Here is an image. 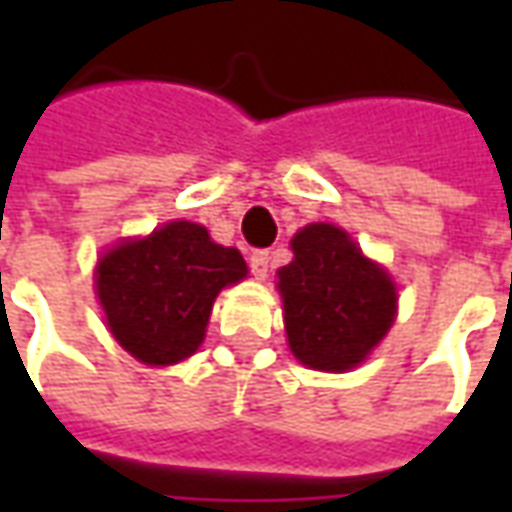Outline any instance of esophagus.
Segmentation results:
<instances>
[{
    "label": "esophagus",
    "mask_w": 512,
    "mask_h": 512,
    "mask_svg": "<svg viewBox=\"0 0 512 512\" xmlns=\"http://www.w3.org/2000/svg\"><path fill=\"white\" fill-rule=\"evenodd\" d=\"M268 266H271V255H268L266 249H255V252L249 255V268H252V274H255L257 279L266 277Z\"/></svg>",
    "instance_id": "1"
}]
</instances>
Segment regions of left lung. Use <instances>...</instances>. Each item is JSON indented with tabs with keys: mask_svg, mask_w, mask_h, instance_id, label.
<instances>
[{
	"mask_svg": "<svg viewBox=\"0 0 512 512\" xmlns=\"http://www.w3.org/2000/svg\"><path fill=\"white\" fill-rule=\"evenodd\" d=\"M293 263L279 268L285 332L301 365L345 373L365 359L395 321V285L334 224L293 238Z\"/></svg>",
	"mask_w": 512,
	"mask_h": 512,
	"instance_id": "left-lung-1",
	"label": "left lung"
}]
</instances>
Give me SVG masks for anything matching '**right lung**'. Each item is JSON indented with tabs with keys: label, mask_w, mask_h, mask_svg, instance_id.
I'll return each mask as SVG.
<instances>
[{
	"label": "right lung",
	"mask_w": 512,
	"mask_h": 512,
	"mask_svg": "<svg viewBox=\"0 0 512 512\" xmlns=\"http://www.w3.org/2000/svg\"><path fill=\"white\" fill-rule=\"evenodd\" d=\"M244 277L238 249L213 244L200 224L169 222L101 257L95 288L128 354L145 365H175L200 348L219 290Z\"/></svg>",
	"instance_id": "add662e5"
}]
</instances>
